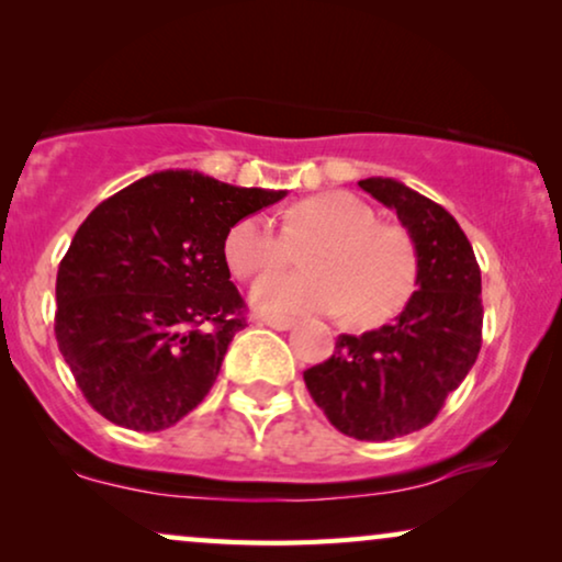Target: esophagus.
Here are the masks:
<instances>
[{
	"label": "esophagus",
	"mask_w": 562,
	"mask_h": 562,
	"mask_svg": "<svg viewBox=\"0 0 562 562\" xmlns=\"http://www.w3.org/2000/svg\"><path fill=\"white\" fill-rule=\"evenodd\" d=\"M252 325H260V327H271V329H279V333H286L296 325L291 317H268V314H256L252 317Z\"/></svg>",
	"instance_id": "1"
}]
</instances>
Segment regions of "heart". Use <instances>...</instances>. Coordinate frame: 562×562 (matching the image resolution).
I'll return each mask as SVG.
<instances>
[{
  "instance_id": "1",
  "label": "heart",
  "mask_w": 562,
  "mask_h": 562,
  "mask_svg": "<svg viewBox=\"0 0 562 562\" xmlns=\"http://www.w3.org/2000/svg\"><path fill=\"white\" fill-rule=\"evenodd\" d=\"M302 252V273H271L252 283L258 312L283 314L348 312L371 325L396 314L417 283V248L404 227L379 222L373 206L348 191L304 199L283 214V233L266 214H248L229 227L225 258L229 271L250 279Z\"/></svg>"
}]
</instances>
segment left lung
Here are the masks:
<instances>
[{"mask_svg": "<svg viewBox=\"0 0 562 562\" xmlns=\"http://www.w3.org/2000/svg\"><path fill=\"white\" fill-rule=\"evenodd\" d=\"M396 212L417 248V291L379 329L340 335L304 371L314 404L342 435L383 442L427 427L481 350V268L456 217L396 179L358 181Z\"/></svg>", "mask_w": 562, "mask_h": 562, "instance_id": "8db88e82", "label": "left lung"}]
</instances>
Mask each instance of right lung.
<instances>
[{
  "instance_id": "1",
  "label": "right lung",
  "mask_w": 562,
  "mask_h": 562,
  "mask_svg": "<svg viewBox=\"0 0 562 562\" xmlns=\"http://www.w3.org/2000/svg\"><path fill=\"white\" fill-rule=\"evenodd\" d=\"M283 196L196 171H158L81 222L58 266L56 340L104 419L158 432L210 394L245 327L225 237Z\"/></svg>"
}]
</instances>
